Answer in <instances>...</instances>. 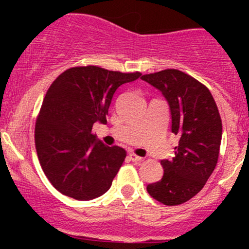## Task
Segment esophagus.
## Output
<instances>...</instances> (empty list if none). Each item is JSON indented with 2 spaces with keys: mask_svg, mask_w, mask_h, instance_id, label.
<instances>
[{
  "mask_svg": "<svg viewBox=\"0 0 249 249\" xmlns=\"http://www.w3.org/2000/svg\"><path fill=\"white\" fill-rule=\"evenodd\" d=\"M129 157H130V159L132 160V161H136V162H141L143 160V158L139 157V155L135 154V153H129Z\"/></svg>",
  "mask_w": 249,
  "mask_h": 249,
  "instance_id": "esophagus-1",
  "label": "esophagus"
}]
</instances>
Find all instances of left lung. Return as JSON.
<instances>
[{
  "label": "left lung",
  "mask_w": 249,
  "mask_h": 249,
  "mask_svg": "<svg viewBox=\"0 0 249 249\" xmlns=\"http://www.w3.org/2000/svg\"><path fill=\"white\" fill-rule=\"evenodd\" d=\"M162 92L171 109L172 132L179 137L172 160H161L164 176L147 185L153 199L177 206L194 197L212 175L222 142V119L206 85L169 69L141 77Z\"/></svg>",
  "instance_id": "8db88e82"
}]
</instances>
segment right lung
Here are the masks:
<instances>
[{"label": "right lung", "mask_w": 249, "mask_h": 249, "mask_svg": "<svg viewBox=\"0 0 249 249\" xmlns=\"http://www.w3.org/2000/svg\"><path fill=\"white\" fill-rule=\"evenodd\" d=\"M141 74L77 66L62 72L47 90L35 125V144L44 175L61 194L85 201L110 188L126 152L96 141L92 125L107 123L115 90Z\"/></svg>", "instance_id": "1"}]
</instances>
